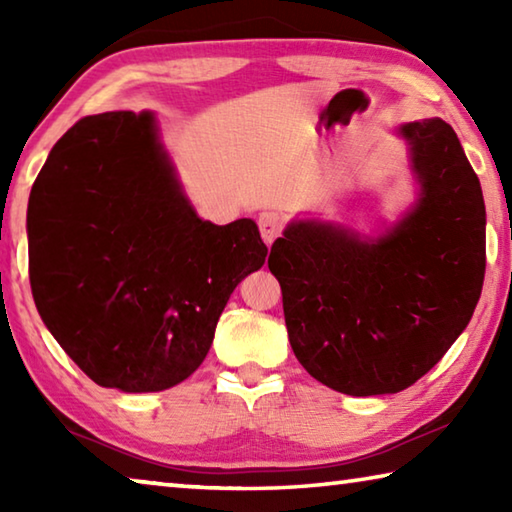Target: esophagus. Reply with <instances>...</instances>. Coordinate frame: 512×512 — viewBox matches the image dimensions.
Returning a JSON list of instances; mask_svg holds the SVG:
<instances>
[{
	"label": "esophagus",
	"mask_w": 512,
	"mask_h": 512,
	"mask_svg": "<svg viewBox=\"0 0 512 512\" xmlns=\"http://www.w3.org/2000/svg\"><path fill=\"white\" fill-rule=\"evenodd\" d=\"M257 225H259V232H262V239L266 241L268 246H271L273 241H275L277 237H280L282 230H284L282 216L277 214L275 210H264L262 214H259Z\"/></svg>",
	"instance_id": "1"
}]
</instances>
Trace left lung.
Wrapping results in <instances>:
<instances>
[{
  "label": "left lung",
  "mask_w": 512,
  "mask_h": 512,
  "mask_svg": "<svg viewBox=\"0 0 512 512\" xmlns=\"http://www.w3.org/2000/svg\"><path fill=\"white\" fill-rule=\"evenodd\" d=\"M418 205L377 241L298 221L271 248L291 348L311 377L345 395L400 393L443 359L470 323L485 275V205L454 128H400Z\"/></svg>",
  "instance_id": "left-lung-1"
}]
</instances>
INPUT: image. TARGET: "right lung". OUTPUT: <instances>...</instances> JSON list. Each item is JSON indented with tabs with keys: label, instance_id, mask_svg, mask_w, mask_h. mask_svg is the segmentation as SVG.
<instances>
[{
	"label": "right lung",
	"instance_id": "1",
	"mask_svg": "<svg viewBox=\"0 0 512 512\" xmlns=\"http://www.w3.org/2000/svg\"><path fill=\"white\" fill-rule=\"evenodd\" d=\"M255 221H201L151 112L76 121L29 198V277L42 320L99 386L153 393L201 366L230 293L262 268Z\"/></svg>",
	"mask_w": 512,
	"mask_h": 512
}]
</instances>
